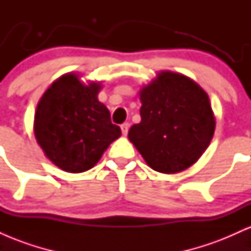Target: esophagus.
I'll list each match as a JSON object with an SVG mask.
<instances>
[{
	"label": "esophagus",
	"instance_id": "34e87169",
	"mask_svg": "<svg viewBox=\"0 0 251 251\" xmlns=\"http://www.w3.org/2000/svg\"><path fill=\"white\" fill-rule=\"evenodd\" d=\"M120 128H122L123 134L126 135V134H127V132H128V124L127 123L122 124V125H120Z\"/></svg>",
	"mask_w": 251,
	"mask_h": 251
}]
</instances>
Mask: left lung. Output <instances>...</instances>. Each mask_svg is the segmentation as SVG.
<instances>
[{"mask_svg":"<svg viewBox=\"0 0 251 251\" xmlns=\"http://www.w3.org/2000/svg\"><path fill=\"white\" fill-rule=\"evenodd\" d=\"M142 122L128 139L146 164L162 174L189 169L205 152L216 119L206 92L189 76L162 71L139 91Z\"/></svg>","mask_w":251,"mask_h":251,"instance_id":"obj_1","label":"left lung"}]
</instances>
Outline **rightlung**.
I'll return each instance as SVG.
<instances>
[{
  "label": "right lung",
  "mask_w": 251,
  "mask_h": 251,
  "mask_svg": "<svg viewBox=\"0 0 251 251\" xmlns=\"http://www.w3.org/2000/svg\"><path fill=\"white\" fill-rule=\"evenodd\" d=\"M99 81L80 80L66 73L46 89L34 117V134L54 165L80 174L99 162L109 144L122 135L109 111L98 100Z\"/></svg>",
  "instance_id": "right-lung-1"
}]
</instances>
